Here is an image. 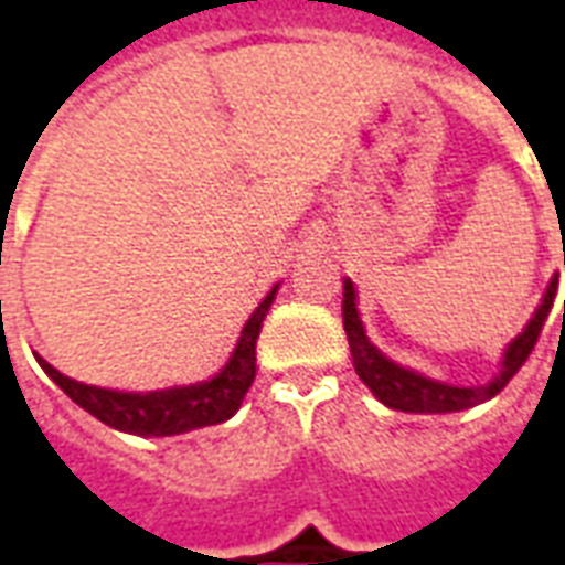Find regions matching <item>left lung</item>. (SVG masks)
<instances>
[{"instance_id":"8db88e82","label":"left lung","mask_w":565,"mask_h":565,"mask_svg":"<svg viewBox=\"0 0 565 565\" xmlns=\"http://www.w3.org/2000/svg\"><path fill=\"white\" fill-rule=\"evenodd\" d=\"M554 294H557V278H551L548 290L542 296V305L536 308V315L527 323V329L505 347L503 365L488 386H449V383H437L411 371V367H401L395 362H388L377 347L371 344L362 329L356 311V290L353 281H344V302H341V315H344V332L350 341V356H353V367H356L359 380L365 383L374 395H377L386 407L401 413H458L467 407H476L482 401L494 398L497 392L515 377L518 367L527 362L533 353V347L539 341V332L548 320L551 305H554ZM563 317H565V302H563Z\"/></svg>"}]
</instances>
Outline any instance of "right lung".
<instances>
[{
    "label": "right lung",
    "instance_id": "obj_1",
    "mask_svg": "<svg viewBox=\"0 0 565 565\" xmlns=\"http://www.w3.org/2000/svg\"><path fill=\"white\" fill-rule=\"evenodd\" d=\"M275 294H278V287H271V294L248 317V323H245L239 335V344L233 350L227 365L221 367V374H215L206 383H198V386L161 388V392H146L143 395V392H116V388L86 386V383H77V380L60 374L44 359H41V367L47 371V377L74 404H81L83 411L92 413L95 419H102L104 425H110L116 431L140 434V437H173V434L218 425V422H227L233 413L239 411L245 392L254 383V374H257V335H260L263 317L269 311Z\"/></svg>",
    "mask_w": 565,
    "mask_h": 565
}]
</instances>
